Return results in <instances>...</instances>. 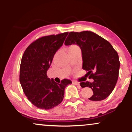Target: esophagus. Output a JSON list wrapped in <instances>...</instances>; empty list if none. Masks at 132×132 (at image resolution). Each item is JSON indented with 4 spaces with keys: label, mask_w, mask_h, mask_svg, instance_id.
<instances>
[{
    "label": "esophagus",
    "mask_w": 132,
    "mask_h": 132,
    "mask_svg": "<svg viewBox=\"0 0 132 132\" xmlns=\"http://www.w3.org/2000/svg\"><path fill=\"white\" fill-rule=\"evenodd\" d=\"M73 84L75 85H77V86H80V84H79V82H76V81H73Z\"/></svg>",
    "instance_id": "esophagus-1"
}]
</instances>
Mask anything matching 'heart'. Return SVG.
<instances>
[{"label": "heart", "instance_id": "b5f03b06", "mask_svg": "<svg viewBox=\"0 0 132 132\" xmlns=\"http://www.w3.org/2000/svg\"><path fill=\"white\" fill-rule=\"evenodd\" d=\"M77 48H79L78 46H76V45H73V46H71L70 47L69 50H76V49H77Z\"/></svg>", "mask_w": 132, "mask_h": 132}]
</instances>
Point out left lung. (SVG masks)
Listing matches in <instances>:
<instances>
[{
    "label": "left lung",
    "mask_w": 132,
    "mask_h": 132,
    "mask_svg": "<svg viewBox=\"0 0 132 132\" xmlns=\"http://www.w3.org/2000/svg\"><path fill=\"white\" fill-rule=\"evenodd\" d=\"M76 44L82 50V68L88 71L93 82H80L82 88L89 87L93 95L92 101L104 100L111 94L118 78L120 62L118 55L105 39L91 31L70 32L65 45Z\"/></svg>",
    "instance_id": "obj_1"
}]
</instances>
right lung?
<instances>
[{"mask_svg": "<svg viewBox=\"0 0 132 132\" xmlns=\"http://www.w3.org/2000/svg\"><path fill=\"white\" fill-rule=\"evenodd\" d=\"M68 32L39 38L25 50L20 68V82L24 94L34 106L48 110L62 102L65 88L72 82L63 79L57 84L48 78L47 71Z\"/></svg>", "mask_w": 132, "mask_h": 132, "instance_id": "add662e5", "label": "right lung"}]
</instances>
